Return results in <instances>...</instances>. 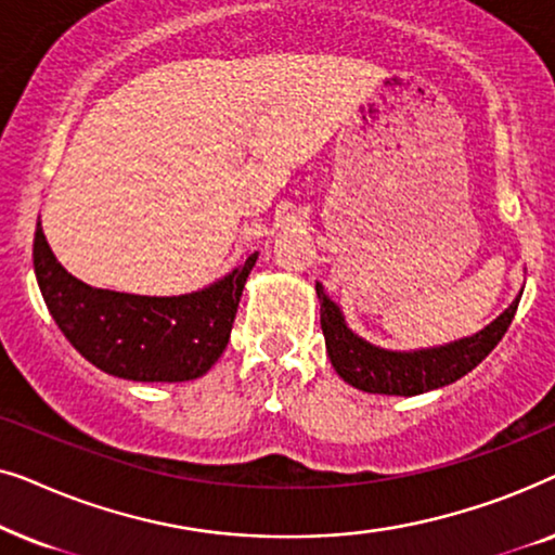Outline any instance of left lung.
<instances>
[{
	"instance_id": "left-lung-1",
	"label": "left lung",
	"mask_w": 555,
	"mask_h": 555,
	"mask_svg": "<svg viewBox=\"0 0 555 555\" xmlns=\"http://www.w3.org/2000/svg\"><path fill=\"white\" fill-rule=\"evenodd\" d=\"M315 293L321 300V328L333 369L356 389L389 393V397H416V393L454 384L469 374L505 336L522 295L520 293L511 302V308L503 310L475 336L439 348H422V351H386L348 328L344 313L325 295L321 283H315Z\"/></svg>"
}]
</instances>
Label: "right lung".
I'll list each match as a JSON object with an SVG mask.
<instances>
[{
    "instance_id": "obj_1",
    "label": "right lung",
    "mask_w": 555,
    "mask_h": 555,
    "mask_svg": "<svg viewBox=\"0 0 555 555\" xmlns=\"http://www.w3.org/2000/svg\"><path fill=\"white\" fill-rule=\"evenodd\" d=\"M35 275L65 338L105 374L128 382H192L222 356L257 253L204 291L149 298L90 287L70 275L35 230Z\"/></svg>"
}]
</instances>
